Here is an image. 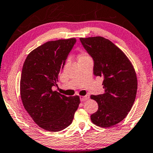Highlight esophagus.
Returning <instances> with one entry per match:
<instances>
[{"label":"esophagus","instance_id":"34e87169","mask_svg":"<svg viewBox=\"0 0 153 153\" xmlns=\"http://www.w3.org/2000/svg\"><path fill=\"white\" fill-rule=\"evenodd\" d=\"M89 99V95H86V96H81L80 97V101H87Z\"/></svg>","mask_w":153,"mask_h":153}]
</instances>
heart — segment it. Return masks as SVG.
<instances>
[{"mask_svg":"<svg viewBox=\"0 0 153 153\" xmlns=\"http://www.w3.org/2000/svg\"><path fill=\"white\" fill-rule=\"evenodd\" d=\"M88 55L86 54V53H82V54H80V57H79V59H83V58H86V57H88Z\"/></svg>","mask_w":153,"mask_h":153,"instance_id":"heart-1","label":"heart"}]
</instances>
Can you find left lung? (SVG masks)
Masks as SVG:
<instances>
[{"label":"left lung","mask_w":153,"mask_h":153,"mask_svg":"<svg viewBox=\"0 0 153 153\" xmlns=\"http://www.w3.org/2000/svg\"><path fill=\"white\" fill-rule=\"evenodd\" d=\"M81 43L94 60V74L103 77L104 93L91 95L99 105L91 120L101 127H111L126 117L137 91V78L126 54L111 40L101 36L80 38Z\"/></svg>","instance_id":"8db88e82"}]
</instances>
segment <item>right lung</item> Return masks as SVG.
Returning a JSON list of instances; mask_svg holds the SVG:
<instances>
[{
  "label": "right lung",
  "mask_w": 153,
  "mask_h": 153,
  "mask_svg": "<svg viewBox=\"0 0 153 153\" xmlns=\"http://www.w3.org/2000/svg\"><path fill=\"white\" fill-rule=\"evenodd\" d=\"M75 38L48 41L28 54L22 68L20 95L24 108L45 130L59 131L72 123L80 104L79 96L53 91Z\"/></svg>",
  "instance_id": "1"
}]
</instances>
